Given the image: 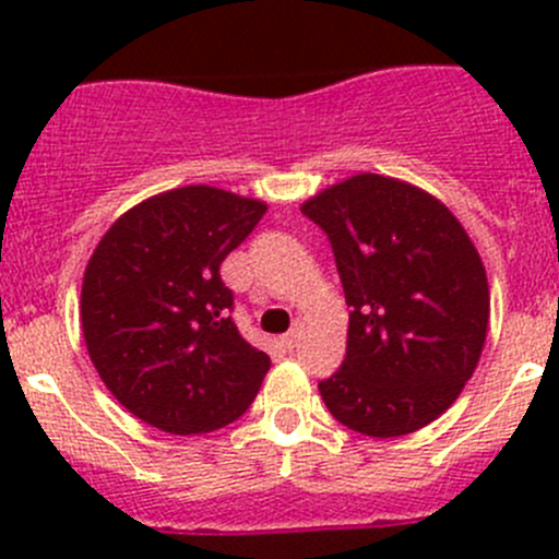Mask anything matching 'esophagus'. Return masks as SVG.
<instances>
[{"instance_id": "obj_1", "label": "esophagus", "mask_w": 559, "mask_h": 559, "mask_svg": "<svg viewBox=\"0 0 559 559\" xmlns=\"http://www.w3.org/2000/svg\"><path fill=\"white\" fill-rule=\"evenodd\" d=\"M300 335H302V326L297 324L295 330L286 332V335L281 337V343H284V348H289V352H292V348H297V343H300Z\"/></svg>"}]
</instances>
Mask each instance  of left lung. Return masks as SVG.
I'll use <instances>...</instances> for the list:
<instances>
[{
	"instance_id": "obj_1",
	"label": "left lung",
	"mask_w": 559,
	"mask_h": 559,
	"mask_svg": "<svg viewBox=\"0 0 559 559\" xmlns=\"http://www.w3.org/2000/svg\"><path fill=\"white\" fill-rule=\"evenodd\" d=\"M335 251L346 359L319 392L348 430L397 438L460 397L487 341L489 281L460 218L408 180L359 173L302 202Z\"/></svg>"
}]
</instances>
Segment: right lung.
Here are the masks:
<instances>
[{
    "label": "right lung",
    "instance_id": "obj_1",
    "mask_svg": "<svg viewBox=\"0 0 559 559\" xmlns=\"http://www.w3.org/2000/svg\"><path fill=\"white\" fill-rule=\"evenodd\" d=\"M267 205L194 183L159 191L110 224L83 273L88 357L112 397L170 436L246 414L270 357L235 326L218 267Z\"/></svg>",
    "mask_w": 559,
    "mask_h": 559
}]
</instances>
